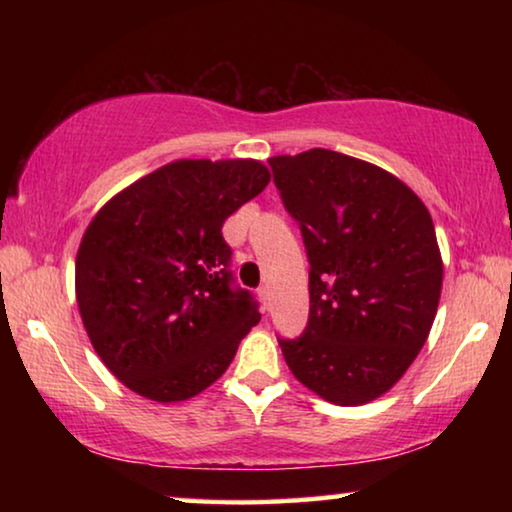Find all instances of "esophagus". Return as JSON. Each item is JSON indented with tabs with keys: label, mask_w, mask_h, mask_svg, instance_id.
Instances as JSON below:
<instances>
[{
	"label": "esophagus",
	"mask_w": 512,
	"mask_h": 512,
	"mask_svg": "<svg viewBox=\"0 0 512 512\" xmlns=\"http://www.w3.org/2000/svg\"><path fill=\"white\" fill-rule=\"evenodd\" d=\"M257 296H259V300H262V305L266 309L268 302H271V289H268V284H262V287L257 289Z\"/></svg>",
	"instance_id": "1"
}]
</instances>
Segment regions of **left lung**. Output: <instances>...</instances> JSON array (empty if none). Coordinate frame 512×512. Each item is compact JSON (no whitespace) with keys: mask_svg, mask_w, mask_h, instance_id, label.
Listing matches in <instances>:
<instances>
[{"mask_svg":"<svg viewBox=\"0 0 512 512\" xmlns=\"http://www.w3.org/2000/svg\"><path fill=\"white\" fill-rule=\"evenodd\" d=\"M309 259V320L277 339L309 391L372 402L418 357L438 311L443 259L424 203L393 173L311 149L268 160Z\"/></svg>","mask_w":512,"mask_h":512,"instance_id":"1","label":"left lung"}]
</instances>
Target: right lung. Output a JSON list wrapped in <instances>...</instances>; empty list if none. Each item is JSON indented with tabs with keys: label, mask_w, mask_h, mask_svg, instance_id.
<instances>
[{
	"label": "right lung",
	"mask_w": 512,
	"mask_h": 512,
	"mask_svg": "<svg viewBox=\"0 0 512 512\" xmlns=\"http://www.w3.org/2000/svg\"><path fill=\"white\" fill-rule=\"evenodd\" d=\"M268 180L255 160H178L112 196L88 225L76 302L101 361L137 395L167 404L205 391L259 323L221 228Z\"/></svg>",
	"instance_id": "obj_1"
}]
</instances>
